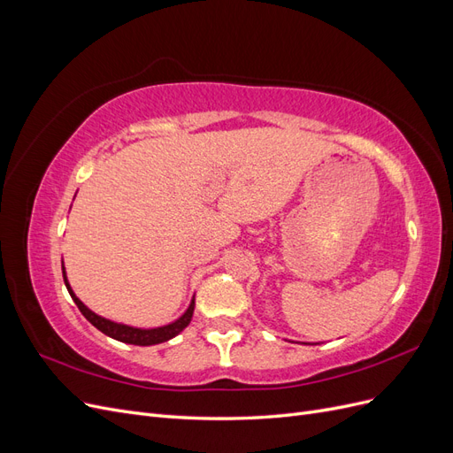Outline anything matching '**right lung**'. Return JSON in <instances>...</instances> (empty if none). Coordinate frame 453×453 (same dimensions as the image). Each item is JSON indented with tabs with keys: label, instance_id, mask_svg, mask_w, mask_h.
<instances>
[{
	"label": "right lung",
	"instance_id": "1",
	"mask_svg": "<svg viewBox=\"0 0 453 453\" xmlns=\"http://www.w3.org/2000/svg\"><path fill=\"white\" fill-rule=\"evenodd\" d=\"M62 273H64V283L67 287V291H70L73 303L77 304V308L81 310V313L85 315V318L98 328V331H102L104 334L111 336L119 342H125V344H134V346H155V344H162V342H166L173 336L180 334L183 328L190 323V319H193V311H195V296L193 300H190V304L187 308V311L181 315L180 319H175L173 323L170 325H164V326H157V328H135V326H128V325H122V323H115V321H109L105 318H102V315H96L94 311H90L81 300L75 296V293L72 291L70 283H67V278H65V270L62 266Z\"/></svg>",
	"mask_w": 453,
	"mask_h": 453
}]
</instances>
